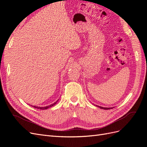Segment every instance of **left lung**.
<instances>
[{"label":"left lung","mask_w":147,"mask_h":147,"mask_svg":"<svg viewBox=\"0 0 147 147\" xmlns=\"http://www.w3.org/2000/svg\"><path fill=\"white\" fill-rule=\"evenodd\" d=\"M97 107H99V106H97ZM100 107V109H105V110H109V109H110L111 108H105V107Z\"/></svg>","instance_id":"left-lung-1"}]
</instances>
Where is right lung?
Masks as SVG:
<instances>
[{
  "label": "right lung",
  "instance_id": "1",
  "mask_svg": "<svg viewBox=\"0 0 147 147\" xmlns=\"http://www.w3.org/2000/svg\"><path fill=\"white\" fill-rule=\"evenodd\" d=\"M57 102H55L54 104H51V105H48V106H46V107H36V106H34V105H31V106H32V107H34V108H36V109H40V110H45V109H48V108H50V107H52V106H53L54 105H55L56 103H57Z\"/></svg>",
  "mask_w": 147,
  "mask_h": 147
}]
</instances>
